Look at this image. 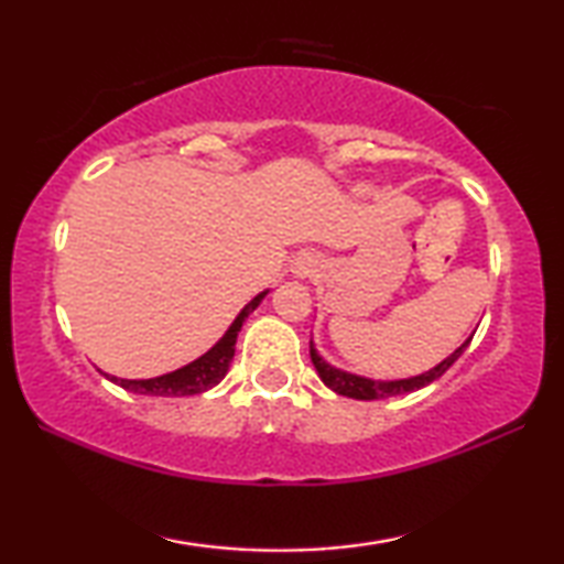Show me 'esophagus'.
<instances>
[{
    "label": "esophagus",
    "instance_id": "obj_1",
    "mask_svg": "<svg viewBox=\"0 0 564 564\" xmlns=\"http://www.w3.org/2000/svg\"><path fill=\"white\" fill-rule=\"evenodd\" d=\"M316 269H318V259L313 253L295 256V261L291 265V271H293L295 279H308V275L316 273Z\"/></svg>",
    "mask_w": 564,
    "mask_h": 564
}]
</instances>
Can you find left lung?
<instances>
[{"label": "left lung", "mask_w": 564, "mask_h": 564, "mask_svg": "<svg viewBox=\"0 0 564 564\" xmlns=\"http://www.w3.org/2000/svg\"><path fill=\"white\" fill-rule=\"evenodd\" d=\"M470 340H473V336L465 338L460 348H455L451 356L443 358L431 370H425V373L410 376V378H398V380H376V378L348 373V370L330 366V362L316 350V346H313V340H311V360H313V368H316L318 378L333 390V393L346 395V398H356V400H380V398H390V395L413 393V390H420V388H425L427 383H433V380L441 378L445 370L463 356V350L470 346Z\"/></svg>", "instance_id": "1"}]
</instances>
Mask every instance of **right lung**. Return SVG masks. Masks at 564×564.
<instances>
[{"label": "right lung", "instance_id": "right-lung-1", "mask_svg": "<svg viewBox=\"0 0 564 564\" xmlns=\"http://www.w3.org/2000/svg\"><path fill=\"white\" fill-rule=\"evenodd\" d=\"M269 295V289L261 291L256 299L248 301L241 313L234 318L231 326L218 338L212 348H208L204 356H198L196 360L186 362L171 373L156 376V378H141V380H129V378H117V376H107L111 383L121 386L123 390H131V393L139 395H161V398H178V395H198L212 390L214 386L221 383L228 373V366H231L234 352H236V338L241 333V326L246 323V318L259 308L261 301Z\"/></svg>", "mask_w": 564, "mask_h": 564}]
</instances>
